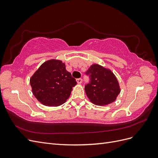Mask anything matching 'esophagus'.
<instances>
[{
	"mask_svg": "<svg viewBox=\"0 0 158 158\" xmlns=\"http://www.w3.org/2000/svg\"><path fill=\"white\" fill-rule=\"evenodd\" d=\"M76 82H77V83L78 84H82V80L81 78H78V79H76Z\"/></svg>",
	"mask_w": 158,
	"mask_h": 158,
	"instance_id": "esophagus-1",
	"label": "esophagus"
}]
</instances>
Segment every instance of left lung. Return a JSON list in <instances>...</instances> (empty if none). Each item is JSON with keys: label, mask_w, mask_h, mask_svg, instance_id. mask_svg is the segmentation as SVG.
<instances>
[{"label": "left lung", "mask_w": 158, "mask_h": 158, "mask_svg": "<svg viewBox=\"0 0 158 158\" xmlns=\"http://www.w3.org/2000/svg\"><path fill=\"white\" fill-rule=\"evenodd\" d=\"M85 73L89 76L91 81L85 86V92L91 102L102 106L115 101L121 88L117 77L111 70L93 64Z\"/></svg>", "instance_id": "obj_1"}]
</instances>
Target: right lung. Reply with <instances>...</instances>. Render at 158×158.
<instances>
[{
  "instance_id": "obj_1",
  "label": "right lung",
  "mask_w": 158,
  "mask_h": 158,
  "mask_svg": "<svg viewBox=\"0 0 158 158\" xmlns=\"http://www.w3.org/2000/svg\"><path fill=\"white\" fill-rule=\"evenodd\" d=\"M32 93L45 106L56 107L70 97L76 80L60 60L51 59L43 63L30 80Z\"/></svg>"
}]
</instances>
